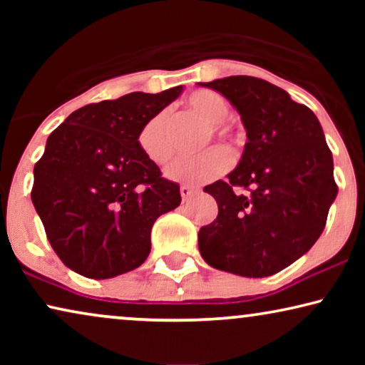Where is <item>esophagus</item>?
I'll return each mask as SVG.
<instances>
[{"label":"esophagus","instance_id":"esophagus-1","mask_svg":"<svg viewBox=\"0 0 365 365\" xmlns=\"http://www.w3.org/2000/svg\"><path fill=\"white\" fill-rule=\"evenodd\" d=\"M197 191V187H192V186H187V184H182L181 187H179V192H181V196H182V201H187L189 197L192 196L194 192Z\"/></svg>","mask_w":365,"mask_h":365}]
</instances>
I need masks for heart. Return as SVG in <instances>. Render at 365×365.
Wrapping results in <instances>:
<instances>
[{
	"instance_id": "b5f03b06",
	"label": "heart",
	"mask_w": 365,
	"mask_h": 365,
	"mask_svg": "<svg viewBox=\"0 0 365 365\" xmlns=\"http://www.w3.org/2000/svg\"><path fill=\"white\" fill-rule=\"evenodd\" d=\"M187 108L209 123L207 141L212 134L231 146L239 144V134L232 126L224 123L229 104L224 96L212 89H197L186 99ZM138 143L141 151L154 164H166L173 158L174 146L169 133V114L159 111L139 131ZM232 166V154L224 146H211L194 156L179 158L166 169V176L181 182H206L227 173Z\"/></svg>"
}]
</instances>
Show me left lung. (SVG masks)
<instances>
[{
  "instance_id": "8db88e82",
  "label": "left lung",
  "mask_w": 365,
  "mask_h": 365,
  "mask_svg": "<svg viewBox=\"0 0 365 365\" xmlns=\"http://www.w3.org/2000/svg\"><path fill=\"white\" fill-rule=\"evenodd\" d=\"M199 84L231 101L247 134L227 181L204 187L219 212L199 229V252L219 271L272 276L314 246L337 196L321 123L307 106L264 79L229 76Z\"/></svg>"
}]
</instances>
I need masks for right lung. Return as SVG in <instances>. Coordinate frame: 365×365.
<instances>
[{
    "label": "right lung",
    "mask_w": 365,
    "mask_h": 365,
    "mask_svg": "<svg viewBox=\"0 0 365 365\" xmlns=\"http://www.w3.org/2000/svg\"><path fill=\"white\" fill-rule=\"evenodd\" d=\"M181 93L176 86L88 104L49 134L31 201L71 271L109 279L146 261L153 224L181 204V192L144 156L138 136Z\"/></svg>",
    "instance_id": "right-lung-1"
}]
</instances>
